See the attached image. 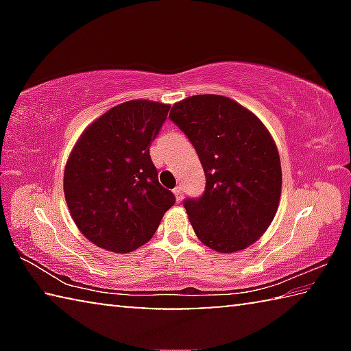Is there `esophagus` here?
Masks as SVG:
<instances>
[{
  "instance_id": "esophagus-1",
  "label": "esophagus",
  "mask_w": 351,
  "mask_h": 351,
  "mask_svg": "<svg viewBox=\"0 0 351 351\" xmlns=\"http://www.w3.org/2000/svg\"><path fill=\"white\" fill-rule=\"evenodd\" d=\"M173 193H175V197H176V201H178V203H181L182 195H184V192H182V186H178V187L173 190Z\"/></svg>"
}]
</instances>
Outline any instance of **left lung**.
I'll return each instance as SVG.
<instances>
[{
	"label": "left lung",
	"instance_id": "left-lung-1",
	"mask_svg": "<svg viewBox=\"0 0 351 351\" xmlns=\"http://www.w3.org/2000/svg\"><path fill=\"white\" fill-rule=\"evenodd\" d=\"M169 117L192 142L206 173L204 193L184 199L195 234L223 254L252 245L274 219L282 192L269 132L254 112L215 94L184 99Z\"/></svg>",
	"mask_w": 351,
	"mask_h": 351
}]
</instances>
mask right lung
I'll return each mask as SVG.
<instances>
[{
  "label": "right lung",
  "mask_w": 351,
  "mask_h": 351,
  "mask_svg": "<svg viewBox=\"0 0 351 351\" xmlns=\"http://www.w3.org/2000/svg\"><path fill=\"white\" fill-rule=\"evenodd\" d=\"M169 110L165 104L130 100L96 119L75 142L64 167V198L77 228L96 246L134 251L175 204L150 158Z\"/></svg>",
  "instance_id": "1"
}]
</instances>
